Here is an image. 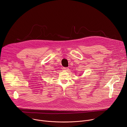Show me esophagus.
<instances>
[{"mask_svg": "<svg viewBox=\"0 0 127 127\" xmlns=\"http://www.w3.org/2000/svg\"><path fill=\"white\" fill-rule=\"evenodd\" d=\"M62 69H63V70H64V71H67L68 70L69 68H68V67H63Z\"/></svg>", "mask_w": 127, "mask_h": 127, "instance_id": "34e87169", "label": "esophagus"}]
</instances>
